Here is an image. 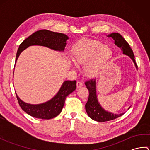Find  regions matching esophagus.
<instances>
[{"mask_svg": "<svg viewBox=\"0 0 150 150\" xmlns=\"http://www.w3.org/2000/svg\"><path fill=\"white\" fill-rule=\"evenodd\" d=\"M82 86H83V84H82V82H81V81H77V88H81Z\"/></svg>", "mask_w": 150, "mask_h": 150, "instance_id": "esophagus-1", "label": "esophagus"}]
</instances>
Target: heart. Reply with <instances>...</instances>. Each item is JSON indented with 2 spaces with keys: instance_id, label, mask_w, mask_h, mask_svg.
I'll list each match as a JSON object with an SVG mask.
<instances>
[{
  "instance_id": "obj_1",
  "label": "heart",
  "mask_w": 150,
  "mask_h": 150,
  "mask_svg": "<svg viewBox=\"0 0 150 150\" xmlns=\"http://www.w3.org/2000/svg\"><path fill=\"white\" fill-rule=\"evenodd\" d=\"M72 60L77 64H83L89 77H95L103 71L112 56L111 49L98 40L83 39L71 48Z\"/></svg>"
}]
</instances>
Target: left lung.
I'll use <instances>...</instances> for the list:
<instances>
[{
    "mask_svg": "<svg viewBox=\"0 0 150 150\" xmlns=\"http://www.w3.org/2000/svg\"><path fill=\"white\" fill-rule=\"evenodd\" d=\"M108 37H112L115 40V44L119 47L121 50L123 52L124 55H128L134 62L135 67L137 69V65L135 56L133 54V50L130 47L129 44L126 42L125 39L118 33H113L110 34ZM85 85L89 91V97L87 103L85 105L86 111L91 119L97 121V122H106L122 116L124 113H120L119 115L114 114L113 113L108 112L104 110L101 107L99 103L98 102L96 92V80L94 79H90L86 81ZM130 108V107H129ZM128 108V109H129Z\"/></svg>",
    "mask_w": 150,
    "mask_h": 150,
    "instance_id": "8db88e82",
    "label": "left lung"
}]
</instances>
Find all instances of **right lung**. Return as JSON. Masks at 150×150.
<instances>
[{"mask_svg": "<svg viewBox=\"0 0 150 150\" xmlns=\"http://www.w3.org/2000/svg\"><path fill=\"white\" fill-rule=\"evenodd\" d=\"M68 37L65 34L53 32L47 30L36 31L22 42L18 48L15 63L22 51L33 45L43 46L59 52H63ZM75 81H67L63 82L61 88L55 97L49 101L40 104H30L21 100L16 93L19 106L25 112L33 117L42 119H51L61 112L66 98L74 91L77 86Z\"/></svg>", "mask_w": 150, "mask_h": 150, "instance_id": "right-lung-1", "label": "right lung"}]
</instances>
